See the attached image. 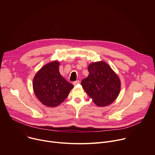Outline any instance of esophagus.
<instances>
[{
	"label": "esophagus",
	"instance_id": "esophagus-1",
	"mask_svg": "<svg viewBox=\"0 0 155 155\" xmlns=\"http://www.w3.org/2000/svg\"><path fill=\"white\" fill-rule=\"evenodd\" d=\"M79 83H80V81H79V80H77V81H75L73 82V84H74V85H77V84H78Z\"/></svg>",
	"mask_w": 155,
	"mask_h": 155
}]
</instances>
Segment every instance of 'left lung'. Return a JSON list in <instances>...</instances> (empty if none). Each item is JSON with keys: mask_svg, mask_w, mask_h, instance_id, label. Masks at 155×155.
I'll return each instance as SVG.
<instances>
[{"mask_svg": "<svg viewBox=\"0 0 155 155\" xmlns=\"http://www.w3.org/2000/svg\"><path fill=\"white\" fill-rule=\"evenodd\" d=\"M87 69L89 75L81 82L85 92L97 106L112 104L120 91L121 83L117 75L103 61L91 63Z\"/></svg>", "mask_w": 155, "mask_h": 155, "instance_id": "8db88e82", "label": "left lung"}]
</instances>
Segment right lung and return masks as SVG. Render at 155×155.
<instances>
[{"instance_id":"1","label":"right lung","mask_w":155,"mask_h":155,"mask_svg":"<svg viewBox=\"0 0 155 155\" xmlns=\"http://www.w3.org/2000/svg\"><path fill=\"white\" fill-rule=\"evenodd\" d=\"M59 63L51 62L36 74L33 80L34 93L38 100L48 107H56L68 96L74 85L66 81L59 71Z\"/></svg>"}]
</instances>
